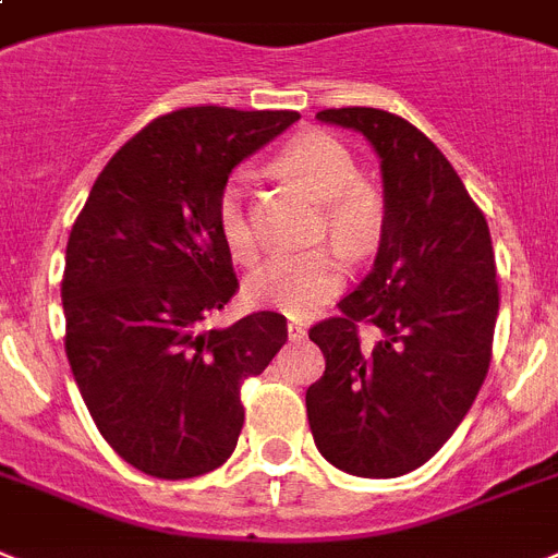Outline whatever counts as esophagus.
Listing matches in <instances>:
<instances>
[{
	"label": "esophagus",
	"instance_id": "obj_1",
	"mask_svg": "<svg viewBox=\"0 0 558 558\" xmlns=\"http://www.w3.org/2000/svg\"><path fill=\"white\" fill-rule=\"evenodd\" d=\"M287 332H289V341H301V338H306V326L298 324V320H289Z\"/></svg>",
	"mask_w": 558,
	"mask_h": 558
}]
</instances>
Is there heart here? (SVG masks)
I'll return each instance as SVG.
<instances>
[{
    "label": "heart",
    "instance_id": "obj_1",
    "mask_svg": "<svg viewBox=\"0 0 558 558\" xmlns=\"http://www.w3.org/2000/svg\"><path fill=\"white\" fill-rule=\"evenodd\" d=\"M278 166L301 183L312 197L326 203L329 238L357 257L373 246L381 232V203L373 189L361 183V166L341 140L324 131H306L294 137L278 157ZM217 229L234 260H255L257 234L248 215L246 180L229 177L217 197ZM343 283V264L335 252H306V255H278L266 260L248 278V298L257 306L310 315L315 306L329 301Z\"/></svg>",
    "mask_w": 558,
    "mask_h": 558
}]
</instances>
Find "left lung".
<instances>
[{
	"label": "left lung",
	"instance_id": "1",
	"mask_svg": "<svg viewBox=\"0 0 558 558\" xmlns=\"http://www.w3.org/2000/svg\"><path fill=\"white\" fill-rule=\"evenodd\" d=\"M381 160L384 226L373 271L310 338L326 369L306 389L320 456L361 478L421 468L456 433L490 366L499 283L490 229L450 160L404 117L326 108ZM357 323L383 329L364 351Z\"/></svg>",
	"mask_w": 558,
	"mask_h": 558
}]
</instances>
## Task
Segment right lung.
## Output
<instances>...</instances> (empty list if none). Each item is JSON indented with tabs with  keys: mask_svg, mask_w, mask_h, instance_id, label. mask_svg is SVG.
Listing matches in <instances>:
<instances>
[{
	"mask_svg": "<svg viewBox=\"0 0 558 558\" xmlns=\"http://www.w3.org/2000/svg\"><path fill=\"white\" fill-rule=\"evenodd\" d=\"M294 111L197 106L157 117L108 160L65 248V355L90 418L154 478L211 473L238 447L240 384L287 343V318L203 320L238 292L217 197Z\"/></svg>",
	"mask_w": 558,
	"mask_h": 558,
	"instance_id": "1",
	"label": "right lung"
}]
</instances>
